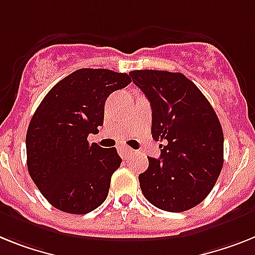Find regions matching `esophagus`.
I'll return each instance as SVG.
<instances>
[{
    "mask_svg": "<svg viewBox=\"0 0 255 255\" xmlns=\"http://www.w3.org/2000/svg\"><path fill=\"white\" fill-rule=\"evenodd\" d=\"M119 152H120V155H121V156L123 157H129V155H131L132 152H134V151L131 150V148H130V147H128V146H120L119 147Z\"/></svg>",
    "mask_w": 255,
    "mask_h": 255,
    "instance_id": "esophagus-1",
    "label": "esophagus"
}]
</instances>
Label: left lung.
Segmentation results:
<instances>
[{
	"mask_svg": "<svg viewBox=\"0 0 255 255\" xmlns=\"http://www.w3.org/2000/svg\"><path fill=\"white\" fill-rule=\"evenodd\" d=\"M130 77L152 109L151 132L160 159L148 157L139 174L143 195L155 207L182 212L210 194L224 161V135L215 111L181 73L134 70Z\"/></svg>",
	"mask_w": 255,
	"mask_h": 255,
	"instance_id": "left-lung-1",
	"label": "left lung"
}]
</instances>
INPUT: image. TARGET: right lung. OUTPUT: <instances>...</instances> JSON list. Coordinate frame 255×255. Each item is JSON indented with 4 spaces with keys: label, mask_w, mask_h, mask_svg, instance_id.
<instances>
[{
    "label": "right lung",
    "mask_w": 255,
    "mask_h": 255,
    "mask_svg": "<svg viewBox=\"0 0 255 255\" xmlns=\"http://www.w3.org/2000/svg\"><path fill=\"white\" fill-rule=\"evenodd\" d=\"M126 73L79 69L54 86L33 113L26 135L27 168L44 198L57 210L82 215L108 197L121 165L115 147L90 144L104 123L105 100L129 85Z\"/></svg>",
    "instance_id": "obj_1"
}]
</instances>
